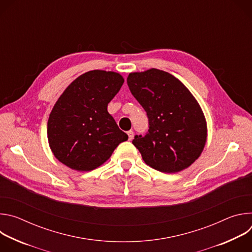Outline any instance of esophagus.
I'll list each match as a JSON object with an SVG mask.
<instances>
[{"label": "esophagus", "mask_w": 252, "mask_h": 252, "mask_svg": "<svg viewBox=\"0 0 252 252\" xmlns=\"http://www.w3.org/2000/svg\"><path fill=\"white\" fill-rule=\"evenodd\" d=\"M126 133H127V135H128V139L131 140L132 137H133V131H132V130H128Z\"/></svg>", "instance_id": "obj_1"}]
</instances>
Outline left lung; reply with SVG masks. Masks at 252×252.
<instances>
[{"instance_id": "1", "label": "left lung", "mask_w": 252, "mask_h": 252, "mask_svg": "<svg viewBox=\"0 0 252 252\" xmlns=\"http://www.w3.org/2000/svg\"><path fill=\"white\" fill-rule=\"evenodd\" d=\"M126 82L149 118L148 133L132 140L142 159L166 173L188 168L201 155L207 137L195 97L178 79L158 68L130 73Z\"/></svg>"}]
</instances>
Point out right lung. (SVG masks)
Segmentation results:
<instances>
[{
	"label": "right lung",
	"instance_id": "right-lung-1",
	"mask_svg": "<svg viewBox=\"0 0 252 252\" xmlns=\"http://www.w3.org/2000/svg\"><path fill=\"white\" fill-rule=\"evenodd\" d=\"M125 80L115 71L90 70L61 94L48 121V139L57 159L71 169L93 170L128 136L107 112Z\"/></svg>",
	"mask_w": 252,
	"mask_h": 252
}]
</instances>
